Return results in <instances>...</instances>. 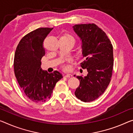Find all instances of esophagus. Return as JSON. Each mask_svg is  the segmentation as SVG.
<instances>
[{
    "mask_svg": "<svg viewBox=\"0 0 133 133\" xmlns=\"http://www.w3.org/2000/svg\"><path fill=\"white\" fill-rule=\"evenodd\" d=\"M72 74H66L65 75V77H66V78H70V77H72Z\"/></svg>",
    "mask_w": 133,
    "mask_h": 133,
    "instance_id": "obj_1",
    "label": "esophagus"
}]
</instances>
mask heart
<instances>
[{"label": "heart", "instance_id": "obj_1", "mask_svg": "<svg viewBox=\"0 0 133 133\" xmlns=\"http://www.w3.org/2000/svg\"><path fill=\"white\" fill-rule=\"evenodd\" d=\"M66 36H68V37H71V38H73L72 36H69V35H66ZM63 68H64V69H68V65H64V66H63Z\"/></svg>", "mask_w": 133, "mask_h": 133}]
</instances>
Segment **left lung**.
Returning <instances> with one entry per match:
<instances>
[{
	"label": "left lung",
	"mask_w": 133,
	"mask_h": 133,
	"mask_svg": "<svg viewBox=\"0 0 133 133\" xmlns=\"http://www.w3.org/2000/svg\"><path fill=\"white\" fill-rule=\"evenodd\" d=\"M72 28L82 42L85 59L80 65L88 72L86 76H76L79 85L75 95L81 101L90 102L101 96L111 81L113 47L105 32L95 24H77Z\"/></svg>",
	"instance_id": "left-lung-1"
}]
</instances>
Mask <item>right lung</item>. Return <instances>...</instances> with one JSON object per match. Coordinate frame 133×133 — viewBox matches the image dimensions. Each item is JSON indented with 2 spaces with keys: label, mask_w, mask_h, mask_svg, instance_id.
I'll list each match as a JSON object with an SVG mask.
<instances>
[{
  "label": "right lung",
  "mask_w": 133,
  "mask_h": 133,
  "mask_svg": "<svg viewBox=\"0 0 133 133\" xmlns=\"http://www.w3.org/2000/svg\"><path fill=\"white\" fill-rule=\"evenodd\" d=\"M53 28H39L20 40L14 56L16 78L26 96L40 103L49 99L56 83L62 78L58 71L48 73L41 68V59L45 55L44 40Z\"/></svg>",
  "instance_id": "add662e5"
}]
</instances>
